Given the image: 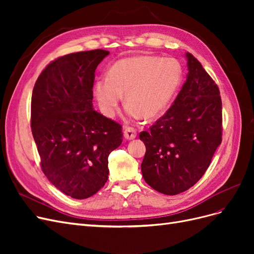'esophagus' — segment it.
I'll list each match as a JSON object with an SVG mask.
<instances>
[{
  "label": "esophagus",
  "instance_id": "esophagus-1",
  "mask_svg": "<svg viewBox=\"0 0 254 254\" xmlns=\"http://www.w3.org/2000/svg\"><path fill=\"white\" fill-rule=\"evenodd\" d=\"M124 136L127 140H133L136 137V130L131 127H127L124 130Z\"/></svg>",
  "mask_w": 254,
  "mask_h": 254
}]
</instances>
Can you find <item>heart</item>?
<instances>
[{
    "label": "heart",
    "mask_w": 254,
    "mask_h": 254,
    "mask_svg": "<svg viewBox=\"0 0 254 254\" xmlns=\"http://www.w3.org/2000/svg\"><path fill=\"white\" fill-rule=\"evenodd\" d=\"M179 61L156 56H134L119 60L94 83L99 109L107 118L117 113L125 93L127 120L159 118L171 106L182 84Z\"/></svg>",
    "instance_id": "obj_1"
}]
</instances>
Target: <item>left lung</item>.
Instances as JSON below:
<instances>
[{
  "instance_id": "8db88e82",
  "label": "left lung",
  "mask_w": 254,
  "mask_h": 254,
  "mask_svg": "<svg viewBox=\"0 0 254 254\" xmlns=\"http://www.w3.org/2000/svg\"><path fill=\"white\" fill-rule=\"evenodd\" d=\"M186 58L189 72L179 94L150 130L140 133L146 146L143 178L165 195L193 187L221 143L219 89L190 53Z\"/></svg>"
}]
</instances>
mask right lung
<instances>
[{
  "instance_id": "1",
  "label": "right lung",
  "mask_w": 254,
  "mask_h": 254,
  "mask_svg": "<svg viewBox=\"0 0 254 254\" xmlns=\"http://www.w3.org/2000/svg\"><path fill=\"white\" fill-rule=\"evenodd\" d=\"M108 51L72 53L51 63L32 95V132L47 178L75 199L93 196L108 180L109 153L122 127L94 110V75Z\"/></svg>"
}]
</instances>
